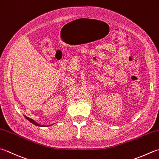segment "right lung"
<instances>
[{
	"label": "right lung",
	"instance_id": "obj_1",
	"mask_svg": "<svg viewBox=\"0 0 159 159\" xmlns=\"http://www.w3.org/2000/svg\"><path fill=\"white\" fill-rule=\"evenodd\" d=\"M25 117L26 118V119L27 120H28L30 121V122H31L32 123H33L34 125H37V126H40V127H45V125H40V124H39V123H37L35 120H34L33 119H30V118H29V117H27L26 116H25Z\"/></svg>",
	"mask_w": 159,
	"mask_h": 159
}]
</instances>
